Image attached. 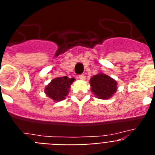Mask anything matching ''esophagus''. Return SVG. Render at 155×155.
I'll use <instances>...</instances> for the list:
<instances>
[{
  "instance_id": "esophagus-1",
  "label": "esophagus",
  "mask_w": 155,
  "mask_h": 155,
  "mask_svg": "<svg viewBox=\"0 0 155 155\" xmlns=\"http://www.w3.org/2000/svg\"><path fill=\"white\" fill-rule=\"evenodd\" d=\"M79 78L82 80H86V75L84 74H81V75H79Z\"/></svg>"
}]
</instances>
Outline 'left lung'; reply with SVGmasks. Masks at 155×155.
Segmentation results:
<instances>
[{"instance_id": "left-lung-1", "label": "left lung", "mask_w": 155, "mask_h": 155, "mask_svg": "<svg viewBox=\"0 0 155 155\" xmlns=\"http://www.w3.org/2000/svg\"><path fill=\"white\" fill-rule=\"evenodd\" d=\"M91 91L100 99H107L117 91V82L110 76L99 73L94 75L90 80Z\"/></svg>"}]
</instances>
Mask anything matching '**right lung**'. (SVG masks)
Here are the masks:
<instances>
[{"label":"right lung","instance_id":"1","mask_svg":"<svg viewBox=\"0 0 155 155\" xmlns=\"http://www.w3.org/2000/svg\"><path fill=\"white\" fill-rule=\"evenodd\" d=\"M74 80V78L70 79L67 76L56 78L45 87V94L54 101H62L68 95V89Z\"/></svg>","mask_w":155,"mask_h":155}]
</instances>
